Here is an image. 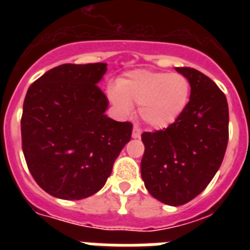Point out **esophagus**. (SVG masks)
Listing matches in <instances>:
<instances>
[{
  "instance_id": "esophagus-1",
  "label": "esophagus",
  "mask_w": 250,
  "mask_h": 250,
  "mask_svg": "<svg viewBox=\"0 0 250 250\" xmlns=\"http://www.w3.org/2000/svg\"><path fill=\"white\" fill-rule=\"evenodd\" d=\"M141 136V128L139 125H135L132 129V137L133 139H139Z\"/></svg>"
}]
</instances>
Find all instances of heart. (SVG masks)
I'll return each mask as SVG.
<instances>
[{"instance_id": "1", "label": "heart", "mask_w": 250, "mask_h": 250, "mask_svg": "<svg viewBox=\"0 0 250 250\" xmlns=\"http://www.w3.org/2000/svg\"><path fill=\"white\" fill-rule=\"evenodd\" d=\"M107 96L123 115L139 105V115L146 125L165 128L179 119L188 106L190 83L179 72L135 70L107 88Z\"/></svg>"}]
</instances>
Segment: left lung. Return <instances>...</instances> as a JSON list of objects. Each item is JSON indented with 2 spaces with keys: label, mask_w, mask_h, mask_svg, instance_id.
<instances>
[{
  "label": "left lung",
  "mask_w": 250,
  "mask_h": 250,
  "mask_svg": "<svg viewBox=\"0 0 250 250\" xmlns=\"http://www.w3.org/2000/svg\"><path fill=\"white\" fill-rule=\"evenodd\" d=\"M188 78L190 97L176 122L144 132L141 178L158 201L184 205L205 189L221 167L229 143V105L213 80L190 67H176Z\"/></svg>",
  "instance_id": "left-lung-1"
}]
</instances>
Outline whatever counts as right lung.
Instances as JSON below:
<instances>
[{
  "label": "right lung",
  "mask_w": 250,
  "mask_h": 250,
  "mask_svg": "<svg viewBox=\"0 0 250 250\" xmlns=\"http://www.w3.org/2000/svg\"><path fill=\"white\" fill-rule=\"evenodd\" d=\"M106 63L61 64L33 82L21 114V149L39 186L62 200L89 197L105 186L132 123L105 115L97 83Z\"/></svg>",
  "instance_id": "add662e5"
}]
</instances>
